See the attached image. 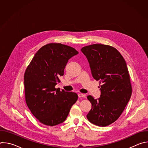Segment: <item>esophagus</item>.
<instances>
[{"mask_svg": "<svg viewBox=\"0 0 148 148\" xmlns=\"http://www.w3.org/2000/svg\"><path fill=\"white\" fill-rule=\"evenodd\" d=\"M78 96L79 98H85L86 97V95L85 94H83L81 93H79L78 94Z\"/></svg>", "mask_w": 148, "mask_h": 148, "instance_id": "34e87169", "label": "esophagus"}]
</instances>
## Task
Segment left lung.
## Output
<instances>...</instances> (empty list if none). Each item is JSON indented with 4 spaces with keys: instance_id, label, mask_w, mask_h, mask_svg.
I'll list each match as a JSON object with an SVG mask.
<instances>
[{
    "instance_id": "left-lung-1",
    "label": "left lung",
    "mask_w": 148,
    "mask_h": 148,
    "mask_svg": "<svg viewBox=\"0 0 148 148\" xmlns=\"http://www.w3.org/2000/svg\"><path fill=\"white\" fill-rule=\"evenodd\" d=\"M81 50L88 61L93 78L101 84L98 99L87 97L92 108L87 118L95 125L108 126L119 118L131 97L127 66L121 53L108 45L94 44Z\"/></svg>"
}]
</instances>
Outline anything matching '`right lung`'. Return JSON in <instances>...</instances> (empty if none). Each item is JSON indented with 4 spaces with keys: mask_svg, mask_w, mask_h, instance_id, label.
I'll use <instances>...</instances> for the list:
<instances>
[{
    "mask_svg": "<svg viewBox=\"0 0 148 148\" xmlns=\"http://www.w3.org/2000/svg\"><path fill=\"white\" fill-rule=\"evenodd\" d=\"M78 52L60 43H49L41 47L27 67L24 76L25 99L32 114L47 126L64 122L72 105L78 99L73 92L60 91L55 86L69 60Z\"/></svg>",
    "mask_w": 148,
    "mask_h": 148,
    "instance_id": "right-lung-1",
    "label": "right lung"
}]
</instances>
